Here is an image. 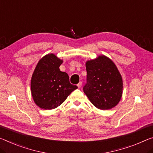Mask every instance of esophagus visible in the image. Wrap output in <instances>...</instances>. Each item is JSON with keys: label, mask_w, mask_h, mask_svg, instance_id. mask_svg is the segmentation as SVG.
Instances as JSON below:
<instances>
[{"label": "esophagus", "mask_w": 153, "mask_h": 153, "mask_svg": "<svg viewBox=\"0 0 153 153\" xmlns=\"http://www.w3.org/2000/svg\"><path fill=\"white\" fill-rule=\"evenodd\" d=\"M82 84V82H79V83L77 84V87H78V88H81Z\"/></svg>", "instance_id": "1"}]
</instances>
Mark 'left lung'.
Instances as JSON below:
<instances>
[{
  "instance_id": "8db88e82",
  "label": "left lung",
  "mask_w": 153,
  "mask_h": 153,
  "mask_svg": "<svg viewBox=\"0 0 153 153\" xmlns=\"http://www.w3.org/2000/svg\"><path fill=\"white\" fill-rule=\"evenodd\" d=\"M86 84L83 91L91 102L100 110H110L119 102L123 79L112 60L104 55L86 62Z\"/></svg>"
}]
</instances>
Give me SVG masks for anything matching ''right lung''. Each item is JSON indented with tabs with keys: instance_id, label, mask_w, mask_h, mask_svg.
Returning <instances> with one entry per match:
<instances>
[{
	"instance_id": "obj_1",
	"label": "right lung",
	"mask_w": 153,
	"mask_h": 153,
	"mask_svg": "<svg viewBox=\"0 0 153 153\" xmlns=\"http://www.w3.org/2000/svg\"><path fill=\"white\" fill-rule=\"evenodd\" d=\"M62 60L53 54L43 56L35 67L30 88L33 100L40 108L52 110L64 102L77 88L69 82L67 73L60 71Z\"/></svg>"
}]
</instances>
